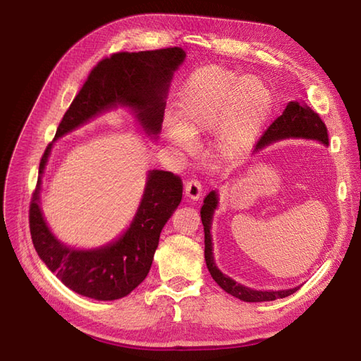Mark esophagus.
<instances>
[{
  "instance_id": "1",
  "label": "esophagus",
  "mask_w": 361,
  "mask_h": 361,
  "mask_svg": "<svg viewBox=\"0 0 361 361\" xmlns=\"http://www.w3.org/2000/svg\"><path fill=\"white\" fill-rule=\"evenodd\" d=\"M185 194H187V197L191 200H197L200 199L202 195V183L199 179L191 178L187 182H185Z\"/></svg>"
}]
</instances>
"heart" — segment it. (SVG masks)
<instances>
[{
  "label": "heart",
  "mask_w": 361,
  "mask_h": 361,
  "mask_svg": "<svg viewBox=\"0 0 361 361\" xmlns=\"http://www.w3.org/2000/svg\"><path fill=\"white\" fill-rule=\"evenodd\" d=\"M272 97L257 76H241L218 64L195 71L180 92L178 120L167 123L170 138L183 149L194 137L215 135L221 158H238L256 143L271 111Z\"/></svg>",
  "instance_id": "1"
}]
</instances>
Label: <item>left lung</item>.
<instances>
[{
	"mask_svg": "<svg viewBox=\"0 0 361 361\" xmlns=\"http://www.w3.org/2000/svg\"><path fill=\"white\" fill-rule=\"evenodd\" d=\"M289 137H300V138H313L318 140L324 145H329V133L326 126L322 122L318 113H314L307 105H301L298 102H289L286 110L272 122L265 130L259 141L256 143V150L265 147L271 143H274L281 138ZM218 203L216 192L211 191L203 200V206L200 209L202 223L204 227V259L207 269H209L212 279L218 283V286L224 289L227 293L233 297L247 301V302H262V301H274L277 298H286L293 292H297L298 288L288 289V290H253L245 288L239 283L233 281L231 277L224 276L223 272L215 267L214 256H212V241H211V220Z\"/></svg>",
	"mask_w": 361,
	"mask_h": 361,
	"instance_id": "left-lung-1",
	"label": "left lung"
}]
</instances>
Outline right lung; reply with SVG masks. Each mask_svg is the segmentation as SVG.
Segmentation results:
<instances>
[{
	"mask_svg": "<svg viewBox=\"0 0 361 361\" xmlns=\"http://www.w3.org/2000/svg\"><path fill=\"white\" fill-rule=\"evenodd\" d=\"M183 59L185 52L178 47L117 52L102 59L64 113L54 138L117 104L133 106L147 133L158 134L170 80ZM51 147L48 145L43 152L39 174L45 169ZM39 190L40 178L31 195L28 215L37 255L69 289L89 298L111 301L126 297L149 274L161 231L182 200L183 185L171 171H150L143 200L126 233L111 245L90 251L68 248L54 238L40 212Z\"/></svg>",
	"mask_w": 361,
	"mask_h": 361,
	"instance_id": "1",
	"label": "right lung"
}]
</instances>
